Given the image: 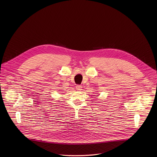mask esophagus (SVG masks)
<instances>
[{
  "label": "esophagus",
  "instance_id": "esophagus-1",
  "mask_svg": "<svg viewBox=\"0 0 157 157\" xmlns=\"http://www.w3.org/2000/svg\"><path fill=\"white\" fill-rule=\"evenodd\" d=\"M75 88H76V90H77L80 91V90H82V86L81 85H77Z\"/></svg>",
  "mask_w": 157,
  "mask_h": 157
}]
</instances>
